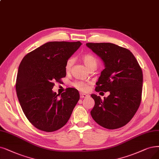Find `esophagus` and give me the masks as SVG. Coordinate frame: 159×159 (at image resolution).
I'll use <instances>...</instances> for the list:
<instances>
[{"label":"esophagus","instance_id":"esophagus-1","mask_svg":"<svg viewBox=\"0 0 159 159\" xmlns=\"http://www.w3.org/2000/svg\"><path fill=\"white\" fill-rule=\"evenodd\" d=\"M87 97V95L86 94L84 93H80V98H86Z\"/></svg>","mask_w":159,"mask_h":159}]
</instances>
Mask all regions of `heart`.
Masks as SVG:
<instances>
[{
    "label": "heart",
    "instance_id": "b5f03b06",
    "mask_svg": "<svg viewBox=\"0 0 159 159\" xmlns=\"http://www.w3.org/2000/svg\"><path fill=\"white\" fill-rule=\"evenodd\" d=\"M82 61H83L85 65L88 68V69L91 68L93 66L97 67V59H95L94 57L90 54H86L82 56ZM74 62V59L73 58H70L66 62L65 65V71L66 72H69L71 70V68L73 66ZM74 87L75 88L78 89L85 91L87 90L88 87H87V84L85 83L84 81H75L73 84Z\"/></svg>",
    "mask_w": 159,
    "mask_h": 159
}]
</instances>
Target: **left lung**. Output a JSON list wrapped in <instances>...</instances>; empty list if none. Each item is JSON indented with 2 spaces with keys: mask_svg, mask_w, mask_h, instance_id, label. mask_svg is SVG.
Returning <instances> with one entry per match:
<instances>
[{
  "mask_svg": "<svg viewBox=\"0 0 159 159\" xmlns=\"http://www.w3.org/2000/svg\"><path fill=\"white\" fill-rule=\"evenodd\" d=\"M86 46L103 61L105 68L96 83L97 92H110L104 100L92 94L94 100L93 119L107 129L127 124L140 105L143 73L130 51L111 43H87Z\"/></svg>",
  "mask_w": 159,
  "mask_h": 159,
  "instance_id": "1",
  "label": "left lung"
}]
</instances>
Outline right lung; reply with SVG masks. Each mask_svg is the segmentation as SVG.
Listing matches in <instances>:
<instances>
[{"mask_svg": "<svg viewBox=\"0 0 159 159\" xmlns=\"http://www.w3.org/2000/svg\"><path fill=\"white\" fill-rule=\"evenodd\" d=\"M80 42H49L29 53L22 59L16 89L24 114L38 129L57 130L65 125L80 99V93L69 88L59 94L54 82L65 77V65L81 45Z\"/></svg>", "mask_w": 159, "mask_h": 159, "instance_id": "obj_1", "label": "right lung"}]
</instances>
